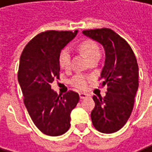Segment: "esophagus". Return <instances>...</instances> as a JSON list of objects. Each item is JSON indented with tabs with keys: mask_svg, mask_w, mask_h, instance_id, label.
<instances>
[{
	"mask_svg": "<svg viewBox=\"0 0 152 152\" xmlns=\"http://www.w3.org/2000/svg\"><path fill=\"white\" fill-rule=\"evenodd\" d=\"M87 97H89V94H87V93H84V92H80V98L82 99V100H83V99H86Z\"/></svg>",
	"mask_w": 152,
	"mask_h": 152,
	"instance_id": "1",
	"label": "esophagus"
}]
</instances>
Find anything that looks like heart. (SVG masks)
<instances>
[{"instance_id":"b5f03b06","label":"heart","mask_w":152,"mask_h":152,"mask_svg":"<svg viewBox=\"0 0 152 152\" xmlns=\"http://www.w3.org/2000/svg\"><path fill=\"white\" fill-rule=\"evenodd\" d=\"M79 49L90 61L94 58L101 57V50L99 48L98 44L91 40H85L79 44ZM71 59H72V52L70 49L64 48L59 54V64L61 69L68 70L71 66ZM90 81V77L77 74L73 77L71 83L72 85L79 90H84Z\"/></svg>"}]
</instances>
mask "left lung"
<instances>
[{
	"label": "left lung",
	"instance_id": "8db88e82",
	"mask_svg": "<svg viewBox=\"0 0 152 152\" xmlns=\"http://www.w3.org/2000/svg\"><path fill=\"white\" fill-rule=\"evenodd\" d=\"M82 33L100 42L105 50V62L101 73L102 85H107L106 96H93L95 107L91 121L102 133L116 132L130 118L139 87V67L129 43L108 28L86 30Z\"/></svg>",
	"mask_w": 152,
	"mask_h": 152
}]
</instances>
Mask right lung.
Masks as SVG:
<instances>
[{
	"mask_svg": "<svg viewBox=\"0 0 152 152\" xmlns=\"http://www.w3.org/2000/svg\"><path fill=\"white\" fill-rule=\"evenodd\" d=\"M78 31H47L36 35L20 55L18 81L29 114L39 130L60 136L71 126V112L80 96L72 91L58 95L50 84L60 79L59 54Z\"/></svg>",
	"mask_w": 152,
	"mask_h": 152,
	"instance_id": "obj_1",
	"label": "right lung"
}]
</instances>
